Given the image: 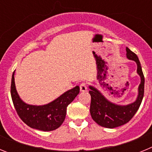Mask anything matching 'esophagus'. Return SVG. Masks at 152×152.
I'll use <instances>...</instances> for the list:
<instances>
[{
    "label": "esophagus",
    "instance_id": "1",
    "mask_svg": "<svg viewBox=\"0 0 152 152\" xmlns=\"http://www.w3.org/2000/svg\"><path fill=\"white\" fill-rule=\"evenodd\" d=\"M80 91H82V92H84L88 90V87H87V84L86 83L83 82L80 84Z\"/></svg>",
    "mask_w": 152,
    "mask_h": 152
}]
</instances>
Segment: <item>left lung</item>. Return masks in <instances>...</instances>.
I'll return each instance as SVG.
<instances>
[{
  "label": "left lung",
  "mask_w": 152,
  "mask_h": 152,
  "mask_svg": "<svg viewBox=\"0 0 152 152\" xmlns=\"http://www.w3.org/2000/svg\"><path fill=\"white\" fill-rule=\"evenodd\" d=\"M126 56L137 64V72L141 77L139 87V95L134 103L127 106H119L110 103L96 88L90 86L89 94L91 96L90 112L92 119L98 125L109 129L123 126L131 120L139 110L144 96L145 77L139 58L128 47H126Z\"/></svg>",
  "instance_id": "8db88e82"
}]
</instances>
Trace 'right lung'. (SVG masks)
I'll use <instances>...</instances> for the list:
<instances>
[{
  "label": "right lung",
  "instance_id": "1",
  "mask_svg": "<svg viewBox=\"0 0 152 152\" xmlns=\"http://www.w3.org/2000/svg\"><path fill=\"white\" fill-rule=\"evenodd\" d=\"M79 92L80 88L76 86L46 105H29L22 101L19 96L14 82V72L12 75L10 94L13 106L23 122L36 129L52 131L61 126L65 119L67 107L73 101Z\"/></svg>",
  "mask_w": 152,
  "mask_h": 152
}]
</instances>
